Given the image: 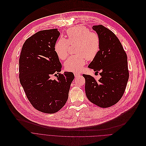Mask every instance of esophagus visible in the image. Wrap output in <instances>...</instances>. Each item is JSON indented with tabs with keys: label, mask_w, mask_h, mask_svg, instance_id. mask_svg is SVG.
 I'll list each match as a JSON object with an SVG mask.
<instances>
[{
	"label": "esophagus",
	"mask_w": 146,
	"mask_h": 146,
	"mask_svg": "<svg viewBox=\"0 0 146 146\" xmlns=\"http://www.w3.org/2000/svg\"><path fill=\"white\" fill-rule=\"evenodd\" d=\"M74 75H75V78H78V76H80V74H79V73H77V72H75V73H74Z\"/></svg>",
	"instance_id": "1"
}]
</instances>
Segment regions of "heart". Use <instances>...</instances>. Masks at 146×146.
Instances as JSON below:
<instances>
[{"mask_svg":"<svg viewBox=\"0 0 146 146\" xmlns=\"http://www.w3.org/2000/svg\"><path fill=\"white\" fill-rule=\"evenodd\" d=\"M67 39L60 38L55 45L54 50L59 59L64 60L68 55L70 45H75L78 54L70 56L64 63L65 69L72 72H80L86 60H92L98 55L101 48L99 35L90 32L86 27L79 25L69 29L67 31Z\"/></svg>","mask_w":146,"mask_h":146,"instance_id":"1","label":"heart"}]
</instances>
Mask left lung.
Returning <instances> with one entry per match:
<instances>
[{"mask_svg":"<svg viewBox=\"0 0 146 146\" xmlns=\"http://www.w3.org/2000/svg\"><path fill=\"white\" fill-rule=\"evenodd\" d=\"M101 39V48L89 68L101 78L97 81L83 74L85 92L89 100L101 108H109L123 97L129 78L127 54L118 38L102 25L93 26Z\"/></svg>","mask_w":146,"mask_h":146,"instance_id":"8db88e82","label":"left lung"}]
</instances>
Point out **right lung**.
Returning a JSON list of instances; mask_svg holds the SVG:
<instances>
[{
    "instance_id": "obj_1",
    "label": "right lung",
    "mask_w": 146,
    "mask_h": 146,
    "mask_svg": "<svg viewBox=\"0 0 146 146\" xmlns=\"http://www.w3.org/2000/svg\"><path fill=\"white\" fill-rule=\"evenodd\" d=\"M57 29L39 31L24 42L19 59V78L26 96L38 111L54 113L66 104L74 75L60 74L62 64L54 46ZM58 75L52 80V75Z\"/></svg>"
}]
</instances>
